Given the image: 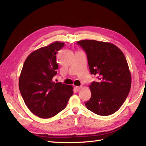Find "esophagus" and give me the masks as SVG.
Listing matches in <instances>:
<instances>
[{"instance_id":"34e87169","label":"esophagus","mask_w":146,"mask_h":146,"mask_svg":"<svg viewBox=\"0 0 146 146\" xmlns=\"http://www.w3.org/2000/svg\"><path fill=\"white\" fill-rule=\"evenodd\" d=\"M81 88H82V86H76V87H75L76 90L78 91H80Z\"/></svg>"}]
</instances>
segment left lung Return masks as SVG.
<instances>
[{
	"label": "left lung",
	"instance_id": "obj_1",
	"mask_svg": "<svg viewBox=\"0 0 146 146\" xmlns=\"http://www.w3.org/2000/svg\"><path fill=\"white\" fill-rule=\"evenodd\" d=\"M77 44L86 53L91 73L98 78L89 85L91 97L85 102L86 107L99 115L114 113L124 103L131 85L125 55L110 42L85 39Z\"/></svg>",
	"mask_w": 146,
	"mask_h": 146
}]
</instances>
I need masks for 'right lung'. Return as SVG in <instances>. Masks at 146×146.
<instances>
[{
    "label": "right lung",
    "instance_id": "right-lung-1",
    "mask_svg": "<svg viewBox=\"0 0 146 146\" xmlns=\"http://www.w3.org/2000/svg\"><path fill=\"white\" fill-rule=\"evenodd\" d=\"M64 45L56 41L31 52L21 70V95L29 110L40 118H51L58 113L73 94L72 86L54 83L52 80L58 68L55 55Z\"/></svg>",
    "mask_w": 146,
    "mask_h": 146
}]
</instances>
